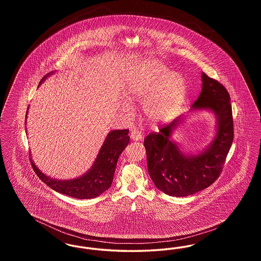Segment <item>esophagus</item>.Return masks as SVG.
Instances as JSON below:
<instances>
[{"mask_svg":"<svg viewBox=\"0 0 261 261\" xmlns=\"http://www.w3.org/2000/svg\"><path fill=\"white\" fill-rule=\"evenodd\" d=\"M130 137H131V140H133V141H140L143 136L141 134V131H139L137 128H134L131 130Z\"/></svg>","mask_w":261,"mask_h":261,"instance_id":"esophagus-1","label":"esophagus"}]
</instances>
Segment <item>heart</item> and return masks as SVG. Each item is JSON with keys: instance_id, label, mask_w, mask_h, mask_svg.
I'll return each mask as SVG.
<instances>
[{"instance_id": "obj_1", "label": "heart", "mask_w": 261, "mask_h": 261, "mask_svg": "<svg viewBox=\"0 0 261 261\" xmlns=\"http://www.w3.org/2000/svg\"><path fill=\"white\" fill-rule=\"evenodd\" d=\"M187 86L181 75L162 64L140 71L126 89L130 101H144V112L150 121L166 123L173 119L186 98ZM129 111L128 106L123 107Z\"/></svg>"}]
</instances>
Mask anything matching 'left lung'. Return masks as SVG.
Returning <instances> with one entry per match:
<instances>
[{"label":"left lung","mask_w":261,"mask_h":261,"mask_svg":"<svg viewBox=\"0 0 261 261\" xmlns=\"http://www.w3.org/2000/svg\"><path fill=\"white\" fill-rule=\"evenodd\" d=\"M201 92L192 110H208L216 117V134L208 147L198 154L186 155L170 140L174 129L182 123V117L144 140L149 176L155 187L168 196L187 197L213 184L222 171L233 143V114L228 91L205 73L201 74Z\"/></svg>","instance_id":"left-lung-1"}]
</instances>
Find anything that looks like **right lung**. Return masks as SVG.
<instances>
[{"label":"right lung","instance_id":"1","mask_svg":"<svg viewBox=\"0 0 261 261\" xmlns=\"http://www.w3.org/2000/svg\"><path fill=\"white\" fill-rule=\"evenodd\" d=\"M50 74L44 76L40 81V84ZM128 132V129L113 130L110 132L99 149L94 164L87 173L79 178L71 180H56L42 173L36 167L32 159H30L31 165L38 177L56 192L75 199L96 198L112 186L118 158L127 147L130 140Z\"/></svg>","mask_w":261,"mask_h":261}]
</instances>
